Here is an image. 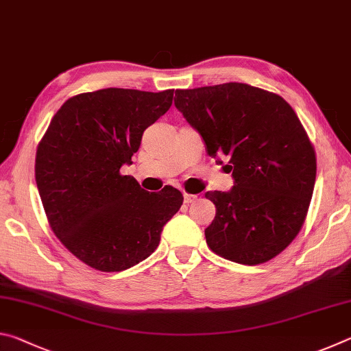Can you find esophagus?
I'll return each instance as SVG.
<instances>
[{"mask_svg":"<svg viewBox=\"0 0 351 351\" xmlns=\"http://www.w3.org/2000/svg\"><path fill=\"white\" fill-rule=\"evenodd\" d=\"M198 199L197 195H192V193H184V203L190 204V203H195V201Z\"/></svg>","mask_w":351,"mask_h":351,"instance_id":"1","label":"esophagus"}]
</instances>
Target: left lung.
<instances>
[{"label": "left lung", "instance_id": "obj_1", "mask_svg": "<svg viewBox=\"0 0 351 351\" xmlns=\"http://www.w3.org/2000/svg\"><path fill=\"white\" fill-rule=\"evenodd\" d=\"M175 106L232 171L229 192H206L217 207L207 246L241 265L274 258L304 226L316 182V153L294 110L237 82L176 90Z\"/></svg>", "mask_w": 351, "mask_h": 351}]
</instances>
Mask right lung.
Wrapping results in <instances>:
<instances>
[{"label": "right lung", "mask_w": 351, "mask_h": 351, "mask_svg": "<svg viewBox=\"0 0 351 351\" xmlns=\"http://www.w3.org/2000/svg\"><path fill=\"white\" fill-rule=\"evenodd\" d=\"M173 90L106 88L68 99L41 138L35 181L47 221L71 254L91 268L117 272L154 252L182 193L165 186L150 193L132 164L145 128L169 111Z\"/></svg>", "instance_id": "right-lung-1"}]
</instances>
